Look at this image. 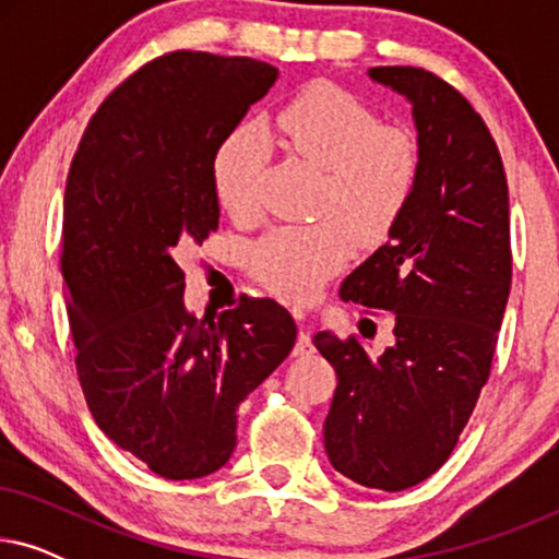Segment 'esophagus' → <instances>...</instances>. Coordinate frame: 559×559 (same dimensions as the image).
Listing matches in <instances>:
<instances>
[{"label": "esophagus", "instance_id": "1", "mask_svg": "<svg viewBox=\"0 0 559 559\" xmlns=\"http://www.w3.org/2000/svg\"><path fill=\"white\" fill-rule=\"evenodd\" d=\"M297 320H300V333H297V343L293 348L295 356H308L312 350V341H310V328L302 323V316H297Z\"/></svg>", "mask_w": 559, "mask_h": 559}]
</instances>
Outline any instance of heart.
<instances>
[{
	"label": "heart",
	"instance_id": "heart-1",
	"mask_svg": "<svg viewBox=\"0 0 559 559\" xmlns=\"http://www.w3.org/2000/svg\"><path fill=\"white\" fill-rule=\"evenodd\" d=\"M266 140L323 170L320 221L282 224L249 249V272L287 300H310L354 251L386 241L417 193L423 157L407 127L381 124L369 106L333 83H312L262 124ZM264 142L228 134L213 157V188L231 218L254 216Z\"/></svg>",
	"mask_w": 559,
	"mask_h": 559
}]
</instances>
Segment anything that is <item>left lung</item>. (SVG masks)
Masks as SVG:
<instances>
[{"instance_id":"obj_1","label":"left lung","mask_w":559,"mask_h":559,"mask_svg":"<svg viewBox=\"0 0 559 559\" xmlns=\"http://www.w3.org/2000/svg\"><path fill=\"white\" fill-rule=\"evenodd\" d=\"M369 75L412 102L423 173L389 241L343 280L341 297L394 312V346L373 356L354 335L312 343L338 377L328 461L366 488L404 491L448 461L491 373L511 287L509 186L461 91L425 68Z\"/></svg>"}]
</instances>
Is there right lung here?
<instances>
[{"label": "right lung", "instance_id": "obj_1", "mask_svg": "<svg viewBox=\"0 0 559 559\" xmlns=\"http://www.w3.org/2000/svg\"><path fill=\"white\" fill-rule=\"evenodd\" d=\"M277 75L254 58L165 52L106 96L68 170L60 274L83 396L106 438L170 480L231 457L236 409L297 338L270 297L188 316L178 264L218 228L221 142Z\"/></svg>", "mask_w": 559, "mask_h": 559}]
</instances>
